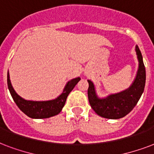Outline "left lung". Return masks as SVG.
Here are the masks:
<instances>
[{"mask_svg": "<svg viewBox=\"0 0 154 154\" xmlns=\"http://www.w3.org/2000/svg\"><path fill=\"white\" fill-rule=\"evenodd\" d=\"M136 52L139 62L138 70L133 83L128 89L109 95L105 98H99L96 92L94 84L91 80H88L89 84L88 96L90 106L99 116L109 119H121L129 114L140 100L145 86L146 73L142 54L137 45L136 46Z\"/></svg>", "mask_w": 154, "mask_h": 154, "instance_id": "obj_1", "label": "left lung"}]
</instances>
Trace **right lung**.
Instances as JSON below:
<instances>
[{"label":"right lung","instance_id":"add662e5","mask_svg":"<svg viewBox=\"0 0 154 154\" xmlns=\"http://www.w3.org/2000/svg\"><path fill=\"white\" fill-rule=\"evenodd\" d=\"M79 80L80 78L78 77L68 81L62 94L59 97H57L56 99L46 100V101H34V100H25L16 93L10 82L9 71L7 73V84L13 99L18 108L24 114L32 119H47L59 114L63 106H65L69 93L72 91Z\"/></svg>","mask_w":154,"mask_h":154}]
</instances>
